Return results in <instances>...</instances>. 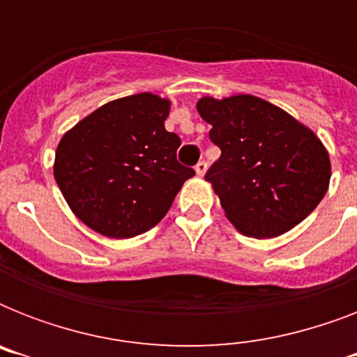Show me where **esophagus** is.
Returning <instances> with one entry per match:
<instances>
[{
  "instance_id": "esophagus-1",
  "label": "esophagus",
  "mask_w": 357,
  "mask_h": 357,
  "mask_svg": "<svg viewBox=\"0 0 357 357\" xmlns=\"http://www.w3.org/2000/svg\"><path fill=\"white\" fill-rule=\"evenodd\" d=\"M195 170H196V174H198V176H204V174H206V170H207V162L206 161H200L195 167Z\"/></svg>"
}]
</instances>
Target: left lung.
<instances>
[{"mask_svg": "<svg viewBox=\"0 0 357 357\" xmlns=\"http://www.w3.org/2000/svg\"><path fill=\"white\" fill-rule=\"evenodd\" d=\"M198 113L222 150L206 174L226 217L246 237L293 229L324 198L332 176L326 148L283 109L250 96H204Z\"/></svg>", "mask_w": 357, "mask_h": 357, "instance_id": "left-lung-1", "label": "left lung"}]
</instances>
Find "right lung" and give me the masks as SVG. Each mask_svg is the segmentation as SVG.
I'll return each instance as SVG.
<instances>
[{"instance_id": "1", "label": "right lung", "mask_w": 357, "mask_h": 357, "mask_svg": "<svg viewBox=\"0 0 357 357\" xmlns=\"http://www.w3.org/2000/svg\"><path fill=\"white\" fill-rule=\"evenodd\" d=\"M170 100L151 92L105 103L63 135L53 176L81 222L111 238L153 228L192 168L176 159L181 140L165 129Z\"/></svg>"}]
</instances>
